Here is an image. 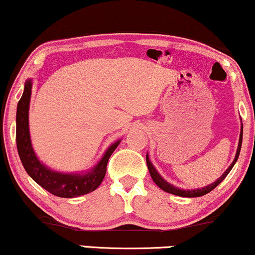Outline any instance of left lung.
<instances>
[{
  "mask_svg": "<svg viewBox=\"0 0 255 255\" xmlns=\"http://www.w3.org/2000/svg\"><path fill=\"white\" fill-rule=\"evenodd\" d=\"M241 143H243V124H241V131H240V136H239V143H238V149H237V153H235V157H234L233 162L231 163V166L228 167L226 170H225V173L222 174V175L217 180V181H214L213 183H211V185H208V186L202 187V188L183 189V188H179V187L173 186L172 183L167 182L166 180L160 175L159 172H157V170L155 169V167L153 166V163L150 162L149 156H148V153H147V155H146L147 167H148V170H149V174H150L151 179H153V181L155 182L156 185L159 186L161 189H162V191H165L167 193H170V194H174V195L183 196V198H198V196H202V195L207 194V193H209L211 191H213L215 187H217L219 183H220L222 180H224L228 175V173H230L231 169L233 168V166L235 165V162H237L238 157H239L240 149H241Z\"/></svg>",
  "mask_w": 255,
  "mask_h": 255,
  "instance_id": "obj_1",
  "label": "left lung"
}]
</instances>
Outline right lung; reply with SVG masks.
Instances as JSON below:
<instances>
[{"mask_svg": "<svg viewBox=\"0 0 255 255\" xmlns=\"http://www.w3.org/2000/svg\"><path fill=\"white\" fill-rule=\"evenodd\" d=\"M33 81L24 82V90L17 104L16 112V144L28 175L42 188L60 198H76L95 191L101 185L106 175L107 163L113 151L117 149L121 140L115 141L107 148L105 154L94 167L80 173H63L51 169L38 160L31 144L29 133V105H30Z\"/></svg>", "mask_w": 255, "mask_h": 255, "instance_id": "1", "label": "right lung"}]
</instances>
